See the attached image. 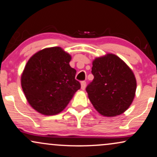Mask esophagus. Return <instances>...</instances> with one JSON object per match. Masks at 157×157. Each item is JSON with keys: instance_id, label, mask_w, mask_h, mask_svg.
<instances>
[{"instance_id": "34e87169", "label": "esophagus", "mask_w": 157, "mask_h": 157, "mask_svg": "<svg viewBox=\"0 0 157 157\" xmlns=\"http://www.w3.org/2000/svg\"><path fill=\"white\" fill-rule=\"evenodd\" d=\"M86 81H82V82H81V89L85 90L86 89Z\"/></svg>"}]
</instances>
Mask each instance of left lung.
I'll return each instance as SVG.
<instances>
[{"mask_svg":"<svg viewBox=\"0 0 157 157\" xmlns=\"http://www.w3.org/2000/svg\"><path fill=\"white\" fill-rule=\"evenodd\" d=\"M92 65L94 78L86 91L94 108L106 117L124 113L135 96L137 81L132 70L112 53L96 58Z\"/></svg>","mask_w":157,"mask_h":157,"instance_id":"obj_1","label":"left lung"}]
</instances>
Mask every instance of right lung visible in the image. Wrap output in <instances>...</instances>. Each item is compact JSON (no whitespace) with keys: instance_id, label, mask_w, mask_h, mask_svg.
<instances>
[{"instance_id":"add662e5","label":"right lung","mask_w":157,"mask_h":157,"mask_svg":"<svg viewBox=\"0 0 157 157\" xmlns=\"http://www.w3.org/2000/svg\"><path fill=\"white\" fill-rule=\"evenodd\" d=\"M71 56L60 47L43 49L28 60L21 75V86L29 105L44 116L63 111L80 88Z\"/></svg>"}]
</instances>
